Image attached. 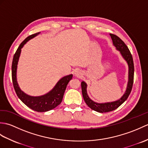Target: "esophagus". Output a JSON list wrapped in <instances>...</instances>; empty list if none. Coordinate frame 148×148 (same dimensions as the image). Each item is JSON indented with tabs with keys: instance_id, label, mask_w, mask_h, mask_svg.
<instances>
[{
	"instance_id": "esophagus-1",
	"label": "esophagus",
	"mask_w": 148,
	"mask_h": 148,
	"mask_svg": "<svg viewBox=\"0 0 148 148\" xmlns=\"http://www.w3.org/2000/svg\"><path fill=\"white\" fill-rule=\"evenodd\" d=\"M74 75L77 77H81V72L79 70H76L74 72Z\"/></svg>"
}]
</instances>
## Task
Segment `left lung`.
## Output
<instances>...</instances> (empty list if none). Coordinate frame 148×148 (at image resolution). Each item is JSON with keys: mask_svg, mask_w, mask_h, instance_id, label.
I'll return each instance as SVG.
<instances>
[{"mask_svg": "<svg viewBox=\"0 0 148 148\" xmlns=\"http://www.w3.org/2000/svg\"><path fill=\"white\" fill-rule=\"evenodd\" d=\"M109 35L111 37L113 45H114L116 49L120 53L123 58L127 63L128 67V79L127 86L124 94L120 99L115 100V101L98 103L93 101L90 98V97L87 93V84L84 81L81 82V89H82L83 97L87 106L92 109L94 110V111L102 113L114 111L116 109H117L119 106H120L129 96L132 88L134 83V66L132 56L129 49H128V47L125 45V42L117 36L112 34H110Z\"/></svg>", "mask_w": 148, "mask_h": 148, "instance_id": "1", "label": "left lung"}]
</instances>
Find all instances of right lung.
<instances>
[{
    "label": "right lung",
    "instance_id": "obj_1",
    "mask_svg": "<svg viewBox=\"0 0 148 148\" xmlns=\"http://www.w3.org/2000/svg\"><path fill=\"white\" fill-rule=\"evenodd\" d=\"M40 32L32 34L25 39L22 42L14 55L12 63V79L13 86L16 95L22 102L31 109L37 112H46L55 108L62 101L64 92L67 84L72 79V74L62 77L52 90L45 95L40 96H31L27 95L21 90L17 81V67L20 58L21 48L29 40L39 35Z\"/></svg>",
    "mask_w": 148,
    "mask_h": 148
}]
</instances>
